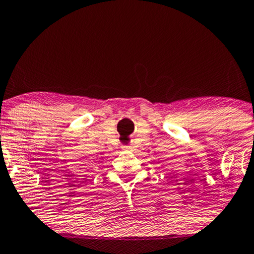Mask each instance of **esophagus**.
Listing matches in <instances>:
<instances>
[{"mask_svg": "<svg viewBox=\"0 0 254 254\" xmlns=\"http://www.w3.org/2000/svg\"><path fill=\"white\" fill-rule=\"evenodd\" d=\"M123 149H124V150H133V145H131V144L123 145Z\"/></svg>", "mask_w": 254, "mask_h": 254, "instance_id": "obj_1", "label": "esophagus"}]
</instances>
